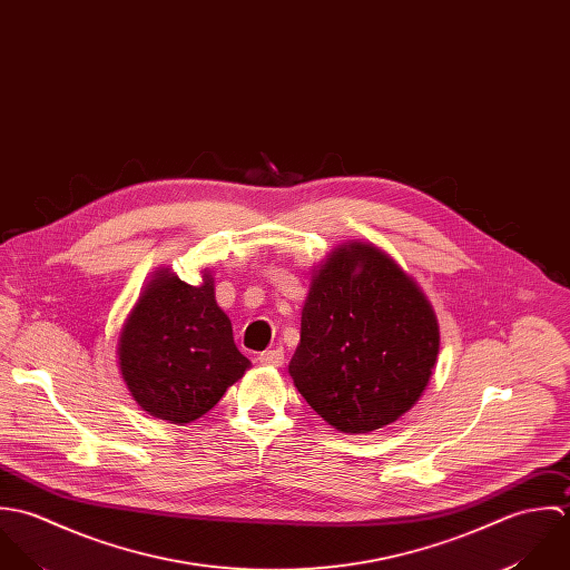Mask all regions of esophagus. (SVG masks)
<instances>
[{
	"instance_id": "34e87169",
	"label": "esophagus",
	"mask_w": 570,
	"mask_h": 570,
	"mask_svg": "<svg viewBox=\"0 0 570 570\" xmlns=\"http://www.w3.org/2000/svg\"><path fill=\"white\" fill-rule=\"evenodd\" d=\"M284 350L282 347H273V350H264L259 354V363L264 365H275V367H282L284 365Z\"/></svg>"
}]
</instances>
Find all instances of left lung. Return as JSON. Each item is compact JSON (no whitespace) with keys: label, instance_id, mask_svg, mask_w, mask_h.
<instances>
[{"label":"left lung","instance_id":"left-lung-1","mask_svg":"<svg viewBox=\"0 0 570 570\" xmlns=\"http://www.w3.org/2000/svg\"><path fill=\"white\" fill-rule=\"evenodd\" d=\"M439 345L436 315L416 282L381 248L345 242L313 275L288 372L328 425L365 434L414 407Z\"/></svg>","mask_w":570,"mask_h":570}]
</instances>
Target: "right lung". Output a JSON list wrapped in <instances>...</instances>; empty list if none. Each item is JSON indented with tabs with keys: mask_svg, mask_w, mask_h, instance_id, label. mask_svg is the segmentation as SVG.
<instances>
[{
	"mask_svg": "<svg viewBox=\"0 0 570 570\" xmlns=\"http://www.w3.org/2000/svg\"><path fill=\"white\" fill-rule=\"evenodd\" d=\"M116 352L134 401L178 425L207 414L250 367L216 304L209 273L191 286L160 268L127 317Z\"/></svg>",
	"mask_w": 570,
	"mask_h": 570,
	"instance_id": "add662e5",
	"label": "right lung"
}]
</instances>
